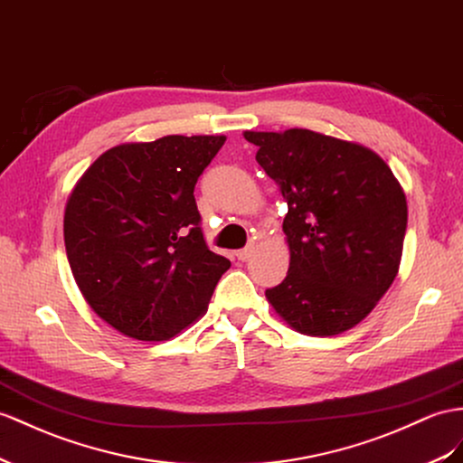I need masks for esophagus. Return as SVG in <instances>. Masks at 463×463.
Returning <instances> with one entry per match:
<instances>
[{"label":"esophagus","mask_w":463,"mask_h":463,"mask_svg":"<svg viewBox=\"0 0 463 463\" xmlns=\"http://www.w3.org/2000/svg\"><path fill=\"white\" fill-rule=\"evenodd\" d=\"M252 252H254V246H246V248H242V250H236V254H234V256L239 258L241 262H246V260L252 256Z\"/></svg>","instance_id":"esophagus-1"}]
</instances>
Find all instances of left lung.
Returning a JSON list of instances; mask_svg holds the SVG:
<instances>
[{
	"instance_id": "8db88e82",
	"label": "left lung",
	"mask_w": 463,
	"mask_h": 463,
	"mask_svg": "<svg viewBox=\"0 0 463 463\" xmlns=\"http://www.w3.org/2000/svg\"><path fill=\"white\" fill-rule=\"evenodd\" d=\"M288 203L289 269L266 289L276 313L309 336H335L372 313L393 283L407 197L382 156L309 128L246 130Z\"/></svg>"
}]
</instances>
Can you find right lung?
<instances>
[{"instance_id": "add662e5", "label": "right lung", "mask_w": 463, "mask_h": 463, "mask_svg": "<svg viewBox=\"0 0 463 463\" xmlns=\"http://www.w3.org/2000/svg\"><path fill=\"white\" fill-rule=\"evenodd\" d=\"M224 140L170 135L113 146L70 194V269L88 305L121 335L160 342L182 333L231 268L207 248L194 197Z\"/></svg>"}]
</instances>
